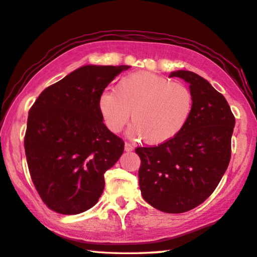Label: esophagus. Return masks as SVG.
<instances>
[{
  "label": "esophagus",
  "instance_id": "34e87169",
  "mask_svg": "<svg viewBox=\"0 0 257 257\" xmlns=\"http://www.w3.org/2000/svg\"><path fill=\"white\" fill-rule=\"evenodd\" d=\"M124 150H125V151H127V152H130V151H133V150H134V147L131 145V143H125V146H124Z\"/></svg>",
  "mask_w": 257,
  "mask_h": 257
}]
</instances>
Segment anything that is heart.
<instances>
[{"label":"heart","instance_id":"b5f03b06","mask_svg":"<svg viewBox=\"0 0 257 257\" xmlns=\"http://www.w3.org/2000/svg\"><path fill=\"white\" fill-rule=\"evenodd\" d=\"M98 106L111 132H120L131 115L128 136L158 146L172 140L186 125L193 96L186 85L143 71L121 78L115 92H102Z\"/></svg>","mask_w":257,"mask_h":257}]
</instances>
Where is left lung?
<instances>
[{
  "label": "left lung",
  "mask_w": 257,
  "mask_h": 257,
  "mask_svg": "<svg viewBox=\"0 0 257 257\" xmlns=\"http://www.w3.org/2000/svg\"><path fill=\"white\" fill-rule=\"evenodd\" d=\"M190 84L193 109L186 125L158 147L137 148L139 185L148 203L167 213L196 208L212 194L228 168L235 116L221 93L204 78L178 70Z\"/></svg>",
  "instance_id": "8db88e82"
}]
</instances>
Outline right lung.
I'll list each match as a JSON object with an SVG mask.
<instances>
[{
    "mask_svg": "<svg viewBox=\"0 0 257 257\" xmlns=\"http://www.w3.org/2000/svg\"><path fill=\"white\" fill-rule=\"evenodd\" d=\"M128 65H84L49 85L30 108L25 151L31 179L49 209L78 214L97 203L103 174L124 142L106 127L98 101Z\"/></svg>",
    "mask_w": 257,
    "mask_h": 257,
    "instance_id": "add662e5",
    "label": "right lung"
}]
</instances>
